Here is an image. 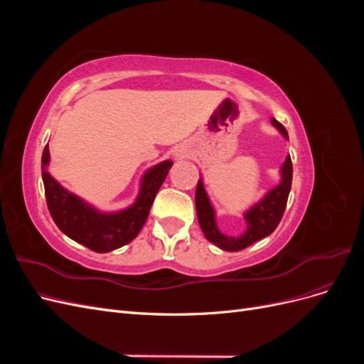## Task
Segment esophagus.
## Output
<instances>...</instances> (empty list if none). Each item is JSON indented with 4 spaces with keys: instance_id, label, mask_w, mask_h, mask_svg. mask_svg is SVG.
I'll return each mask as SVG.
<instances>
[{
    "instance_id": "34e87169",
    "label": "esophagus",
    "mask_w": 364,
    "mask_h": 364,
    "mask_svg": "<svg viewBox=\"0 0 364 364\" xmlns=\"http://www.w3.org/2000/svg\"><path fill=\"white\" fill-rule=\"evenodd\" d=\"M173 155H174L176 159H185V158L190 156V150H188V147H186V146L179 144L178 147H174Z\"/></svg>"
}]
</instances>
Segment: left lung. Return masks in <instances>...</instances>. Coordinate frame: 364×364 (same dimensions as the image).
I'll use <instances>...</instances> for the list:
<instances>
[{"label": "left lung", "mask_w": 364, "mask_h": 364, "mask_svg": "<svg viewBox=\"0 0 364 364\" xmlns=\"http://www.w3.org/2000/svg\"><path fill=\"white\" fill-rule=\"evenodd\" d=\"M270 123L279 130V134L285 139H289L287 130H285V127L279 121L272 118ZM279 174V183L264 194V197H261L257 203H253L249 209H246V213L243 214L246 220V230L238 237L226 235L218 229L215 209L211 200H209L203 185V179L200 178L196 188V211L197 218H199V225L202 228V232L206 237V240L211 241V243H214L223 250L237 252L257 243L258 240L264 237L270 235L281 222L291 190L293 165L290 155H287L284 164L281 165Z\"/></svg>", "instance_id": "obj_1"}]
</instances>
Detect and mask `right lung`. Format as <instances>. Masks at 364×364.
<instances>
[{
	"instance_id": "obj_1",
	"label": "right lung",
	"mask_w": 364,
	"mask_h": 364,
	"mask_svg": "<svg viewBox=\"0 0 364 364\" xmlns=\"http://www.w3.org/2000/svg\"><path fill=\"white\" fill-rule=\"evenodd\" d=\"M48 144L42 153V181L54 223L65 235L98 253L115 250L130 243L144 226L153 200L167 178L171 161L153 165L141 176L139 193L135 202L115 213H103L70 193L48 173Z\"/></svg>"
}]
</instances>
